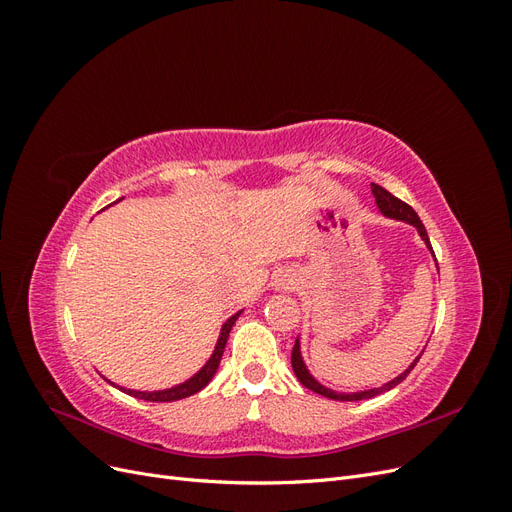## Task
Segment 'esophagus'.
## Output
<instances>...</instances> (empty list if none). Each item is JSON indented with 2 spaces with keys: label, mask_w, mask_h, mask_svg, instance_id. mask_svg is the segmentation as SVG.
<instances>
[{
  "label": "esophagus",
  "mask_w": 512,
  "mask_h": 512,
  "mask_svg": "<svg viewBox=\"0 0 512 512\" xmlns=\"http://www.w3.org/2000/svg\"><path fill=\"white\" fill-rule=\"evenodd\" d=\"M288 284H290V280H280V286H282V288H286Z\"/></svg>",
  "instance_id": "esophagus-1"
}]
</instances>
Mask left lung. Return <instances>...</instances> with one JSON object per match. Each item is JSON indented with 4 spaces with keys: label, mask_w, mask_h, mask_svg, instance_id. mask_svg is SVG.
<instances>
[{
    "label": "left lung",
    "mask_w": 512,
    "mask_h": 512,
    "mask_svg": "<svg viewBox=\"0 0 512 512\" xmlns=\"http://www.w3.org/2000/svg\"><path fill=\"white\" fill-rule=\"evenodd\" d=\"M371 194H374V198H376V209H378L380 215H384V218H389V220L406 222V224L414 226L416 232H418V237H421V239L425 241V245H427V250L431 252V256H436V254H433V250H431L427 230H425L421 218H418L416 211H414L412 207H408L406 203H401L399 198H395L391 192H386L384 188H380V185H376V183H371ZM423 352H425V348H423L421 352H418L416 359H414L404 371H401L399 376H395L393 380H389V382L382 384V386H374V389L354 391V393L333 391V389H329V386H324L322 382H318V380L312 376V371L307 369V365H305V361H303V354H301V337H297V342H294L290 363H292V369H294V376L299 378V382L305 386V389L314 391V393H318V395H322V397H327V399H335V401H361V399H371V397H376V395H382V393H386V391L395 389V386H397L401 380H406V376L414 369V365L418 363V359H421Z\"/></svg>",
    "instance_id": "1"
}]
</instances>
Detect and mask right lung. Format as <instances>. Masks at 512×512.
I'll list each match as a JSON object with an SVG mask.
<instances>
[{
	"label": "right lung",
	"mask_w": 512,
	"mask_h": 512,
	"mask_svg": "<svg viewBox=\"0 0 512 512\" xmlns=\"http://www.w3.org/2000/svg\"><path fill=\"white\" fill-rule=\"evenodd\" d=\"M241 312H243V309H239V312H235L230 318H226V322L222 324V329H220L218 342H215V348H213L211 356L207 359V363L200 367L196 374L190 376L188 380H183V382H179L175 386H168V389H160V391H136V389H126V386H119V384L111 382V380L104 378V376L102 378L106 382H111L113 386H117L119 391L128 393V395H132L136 399H145V401H177V399H185V397H190V395H194L198 391H203L205 386L211 382V378L215 376V371H218V367H220V361H222V354H224V348H226V342H228L230 329H232V324L237 322V318L241 316Z\"/></svg>",
	"instance_id": "right-lung-1"
}]
</instances>
